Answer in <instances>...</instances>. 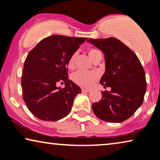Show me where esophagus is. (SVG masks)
<instances>
[{"label":"esophagus","instance_id":"34e87169","mask_svg":"<svg viewBox=\"0 0 160 160\" xmlns=\"http://www.w3.org/2000/svg\"><path fill=\"white\" fill-rule=\"evenodd\" d=\"M82 92H84V93H88V92H90L91 90H90V89H88V88H82Z\"/></svg>","mask_w":160,"mask_h":160}]
</instances>
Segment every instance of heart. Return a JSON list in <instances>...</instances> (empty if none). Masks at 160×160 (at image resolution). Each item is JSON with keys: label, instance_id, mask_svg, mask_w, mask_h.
<instances>
[{"label": "heart", "instance_id": "heart-1", "mask_svg": "<svg viewBox=\"0 0 160 160\" xmlns=\"http://www.w3.org/2000/svg\"><path fill=\"white\" fill-rule=\"evenodd\" d=\"M88 53L90 58L91 60H93L97 56V54L100 53V52L99 50H96V49L91 48L88 50ZM75 57L76 53H74L73 55H71L69 61H68V67L69 69H73L74 68ZM72 79L78 86L85 87V88H88V87H90L94 83L96 80L98 79V75L95 72L78 71L72 74Z\"/></svg>", "mask_w": 160, "mask_h": 160}]
</instances>
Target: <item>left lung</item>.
I'll use <instances>...</instances> for the list:
<instances>
[{"instance_id": "8db88e82", "label": "left lung", "mask_w": 160, "mask_h": 160, "mask_svg": "<svg viewBox=\"0 0 160 160\" xmlns=\"http://www.w3.org/2000/svg\"><path fill=\"white\" fill-rule=\"evenodd\" d=\"M87 42L105 55V72L100 80L104 88L99 102L92 105L97 118L110 123L123 122L135 113L143 102L146 91V74L135 53L116 38Z\"/></svg>"}]
</instances>
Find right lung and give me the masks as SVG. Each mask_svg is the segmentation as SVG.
<instances>
[{"label":"right lung","mask_w":160,"mask_h":160,"mask_svg":"<svg viewBox=\"0 0 160 160\" xmlns=\"http://www.w3.org/2000/svg\"><path fill=\"white\" fill-rule=\"evenodd\" d=\"M86 39L51 36L28 54L22 70V96L28 110L38 118L56 121L71 111L81 89L68 79V61ZM63 82L64 88L57 86Z\"/></svg>","instance_id":"right-lung-1"}]
</instances>
